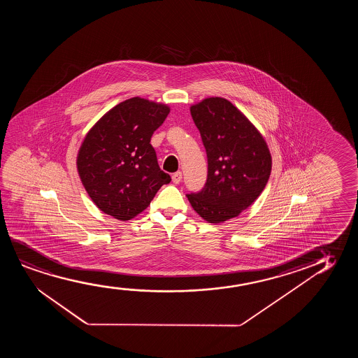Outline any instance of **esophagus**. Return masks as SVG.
Listing matches in <instances>:
<instances>
[{"label":"esophagus","instance_id":"1","mask_svg":"<svg viewBox=\"0 0 358 358\" xmlns=\"http://www.w3.org/2000/svg\"><path fill=\"white\" fill-rule=\"evenodd\" d=\"M182 181V172H175L173 175H172V182L175 183V185H178L180 182Z\"/></svg>","mask_w":358,"mask_h":358}]
</instances>
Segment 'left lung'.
<instances>
[{
	"mask_svg": "<svg viewBox=\"0 0 358 358\" xmlns=\"http://www.w3.org/2000/svg\"><path fill=\"white\" fill-rule=\"evenodd\" d=\"M189 110L206 147L208 178L201 192L187 198L204 220L221 224L248 209L264 191L271 154L263 134L227 99H203Z\"/></svg>",
	"mask_w": 358,
	"mask_h": 358,
	"instance_id": "obj_1",
	"label": "left lung"
}]
</instances>
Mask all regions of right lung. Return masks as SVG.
I'll list each match as a JSON object with an SVG mask.
<instances>
[{
  "instance_id": "add662e5",
  "label": "right lung",
  "mask_w": 358,
  "mask_h": 358,
  "mask_svg": "<svg viewBox=\"0 0 358 358\" xmlns=\"http://www.w3.org/2000/svg\"><path fill=\"white\" fill-rule=\"evenodd\" d=\"M169 113L166 103L136 96L108 110L85 134L77 171L90 199L105 214L131 220L171 181L160 170L150 144Z\"/></svg>"
}]
</instances>
